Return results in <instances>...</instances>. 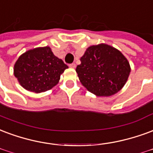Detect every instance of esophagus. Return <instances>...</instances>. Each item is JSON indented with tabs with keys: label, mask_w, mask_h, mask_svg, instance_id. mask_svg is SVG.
I'll return each mask as SVG.
<instances>
[{
	"label": "esophagus",
	"mask_w": 153,
	"mask_h": 153,
	"mask_svg": "<svg viewBox=\"0 0 153 153\" xmlns=\"http://www.w3.org/2000/svg\"><path fill=\"white\" fill-rule=\"evenodd\" d=\"M69 66H70L71 68H73V69H74V68L76 67V65H75L74 63H71V64H70V65H69Z\"/></svg>",
	"instance_id": "obj_1"
}]
</instances>
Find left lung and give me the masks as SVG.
<instances>
[{"instance_id":"left-lung-1","label":"left lung","mask_w":153,"mask_h":153,"mask_svg":"<svg viewBox=\"0 0 153 153\" xmlns=\"http://www.w3.org/2000/svg\"><path fill=\"white\" fill-rule=\"evenodd\" d=\"M80 61L76 67L80 82L98 97H109L119 91L131 72L123 53L105 44L89 47Z\"/></svg>"}]
</instances>
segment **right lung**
Segmentation results:
<instances>
[{
    "label": "right lung",
    "instance_id": "right-lung-1",
    "mask_svg": "<svg viewBox=\"0 0 153 153\" xmlns=\"http://www.w3.org/2000/svg\"><path fill=\"white\" fill-rule=\"evenodd\" d=\"M49 47L36 48L19 56L14 65V76L22 88L36 93L50 90L57 84L60 75L67 69Z\"/></svg>",
    "mask_w": 153,
    "mask_h": 153
}]
</instances>
